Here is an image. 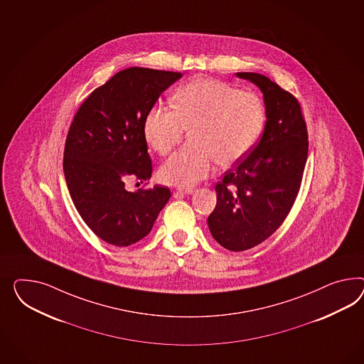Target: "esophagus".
<instances>
[{
	"mask_svg": "<svg viewBox=\"0 0 364 364\" xmlns=\"http://www.w3.org/2000/svg\"><path fill=\"white\" fill-rule=\"evenodd\" d=\"M195 192V188H177V193H184V195H192Z\"/></svg>",
	"mask_w": 364,
	"mask_h": 364,
	"instance_id": "34e87169",
	"label": "esophagus"
}]
</instances>
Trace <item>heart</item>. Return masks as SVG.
<instances>
[{
    "label": "heart",
    "instance_id": "heart-1",
    "mask_svg": "<svg viewBox=\"0 0 364 364\" xmlns=\"http://www.w3.org/2000/svg\"><path fill=\"white\" fill-rule=\"evenodd\" d=\"M172 103L173 107L151 108L143 123L148 146L160 155H167L187 131H193L195 149L173 154L159 171L160 180L171 186H196L212 173L215 161L221 167L241 161L265 129L262 99L216 79L189 82Z\"/></svg>",
    "mask_w": 364,
    "mask_h": 364
}]
</instances>
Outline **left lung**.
<instances>
[{
	"label": "left lung",
	"instance_id": "obj_1",
	"mask_svg": "<svg viewBox=\"0 0 364 364\" xmlns=\"http://www.w3.org/2000/svg\"><path fill=\"white\" fill-rule=\"evenodd\" d=\"M236 75L262 91L265 129L252 152L217 183L208 226L220 245L242 252L265 241L285 221L301 188L309 140L295 97L262 74Z\"/></svg>",
	"mask_w": 364,
	"mask_h": 364
}]
</instances>
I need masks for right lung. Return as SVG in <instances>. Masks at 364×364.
<instances>
[{"instance_id": "add662e5", "label": "right lung", "mask_w": 364, "mask_h": 364, "mask_svg": "<svg viewBox=\"0 0 364 364\" xmlns=\"http://www.w3.org/2000/svg\"><path fill=\"white\" fill-rule=\"evenodd\" d=\"M180 73L129 68L94 90L70 126L63 172L80 217L103 241L129 246L147 236L171 197L167 187L128 192L127 177L152 173L143 123Z\"/></svg>"}]
</instances>
